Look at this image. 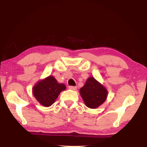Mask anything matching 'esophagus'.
I'll return each instance as SVG.
<instances>
[{"label": "esophagus", "mask_w": 147, "mask_h": 147, "mask_svg": "<svg viewBox=\"0 0 147 147\" xmlns=\"http://www.w3.org/2000/svg\"><path fill=\"white\" fill-rule=\"evenodd\" d=\"M68 88H69V89L72 90H76L77 89V87H76V86H69Z\"/></svg>", "instance_id": "34e87169"}]
</instances>
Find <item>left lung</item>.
Listing matches in <instances>:
<instances>
[{
    "label": "left lung",
    "instance_id": "left-lung-1",
    "mask_svg": "<svg viewBox=\"0 0 147 147\" xmlns=\"http://www.w3.org/2000/svg\"><path fill=\"white\" fill-rule=\"evenodd\" d=\"M80 95L86 106L90 108H96L106 101L108 91L95 78L90 77L80 90Z\"/></svg>",
    "mask_w": 147,
    "mask_h": 147
}]
</instances>
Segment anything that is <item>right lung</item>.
<instances>
[{"instance_id": "add662e5", "label": "right lung", "mask_w": 147, "mask_h": 147, "mask_svg": "<svg viewBox=\"0 0 147 147\" xmlns=\"http://www.w3.org/2000/svg\"><path fill=\"white\" fill-rule=\"evenodd\" d=\"M63 84H59L53 76L38 82L33 88V94L36 100L45 107L51 106L57 99L60 92L65 90Z\"/></svg>"}]
</instances>
